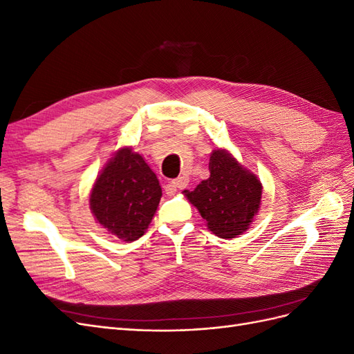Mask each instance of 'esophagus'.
Listing matches in <instances>:
<instances>
[{"label":"esophagus","instance_id":"esophagus-1","mask_svg":"<svg viewBox=\"0 0 354 354\" xmlns=\"http://www.w3.org/2000/svg\"><path fill=\"white\" fill-rule=\"evenodd\" d=\"M187 183H189V178L185 177V176H181V177H178V178L173 180V181H169V183L165 187L167 194L168 195H174L178 189H185L187 186Z\"/></svg>","mask_w":354,"mask_h":354}]
</instances>
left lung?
Wrapping results in <instances>:
<instances>
[{
	"mask_svg": "<svg viewBox=\"0 0 354 354\" xmlns=\"http://www.w3.org/2000/svg\"><path fill=\"white\" fill-rule=\"evenodd\" d=\"M183 194L214 234L232 239L248 230L260 209L263 186L227 151L216 149L209 156V178Z\"/></svg>",
	"mask_w": 354,
	"mask_h": 354,
	"instance_id": "obj_1",
	"label": "left lung"
}]
</instances>
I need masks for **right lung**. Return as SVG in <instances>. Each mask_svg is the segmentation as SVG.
Instances as JSON below:
<instances>
[{"label":"right lung","instance_id":"obj_1","mask_svg":"<svg viewBox=\"0 0 354 354\" xmlns=\"http://www.w3.org/2000/svg\"><path fill=\"white\" fill-rule=\"evenodd\" d=\"M162 189L142 155L122 147L104 165L90 194L100 226L125 242L142 238L159 205Z\"/></svg>","mask_w":354,"mask_h":354}]
</instances>
